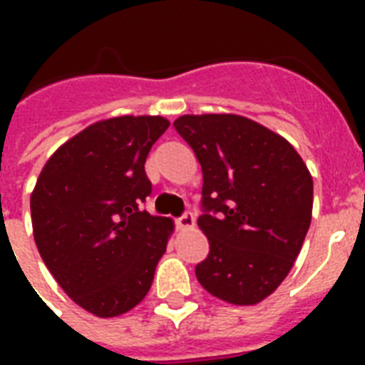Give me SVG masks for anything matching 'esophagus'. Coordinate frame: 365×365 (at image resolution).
<instances>
[{"label":"esophagus","mask_w":365,"mask_h":365,"mask_svg":"<svg viewBox=\"0 0 365 365\" xmlns=\"http://www.w3.org/2000/svg\"><path fill=\"white\" fill-rule=\"evenodd\" d=\"M176 225H178V229H182V231L193 229L195 227V216H193V214H191V212H185L183 216L178 217Z\"/></svg>","instance_id":"34e87169"}]
</instances>
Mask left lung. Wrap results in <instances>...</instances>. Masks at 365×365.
Masks as SVG:
<instances>
[{"instance_id": "1", "label": "left lung", "mask_w": 365, "mask_h": 365, "mask_svg": "<svg viewBox=\"0 0 365 365\" xmlns=\"http://www.w3.org/2000/svg\"><path fill=\"white\" fill-rule=\"evenodd\" d=\"M178 134L202 168V216L210 252L195 267L200 286L233 305H255L288 277L312 214V176L294 145L233 115H182Z\"/></svg>"}]
</instances>
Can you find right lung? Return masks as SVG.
<instances>
[{
    "label": "right lung",
    "instance_id": "1",
    "mask_svg": "<svg viewBox=\"0 0 365 365\" xmlns=\"http://www.w3.org/2000/svg\"><path fill=\"white\" fill-rule=\"evenodd\" d=\"M170 126L123 115L87 126L45 163L30 197L41 259L60 288L94 317L125 314L148 295L174 231L140 202L151 193L145 159Z\"/></svg>",
    "mask_w": 365,
    "mask_h": 365
}]
</instances>
